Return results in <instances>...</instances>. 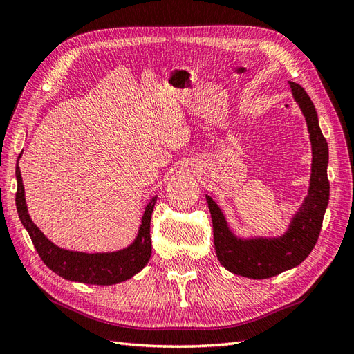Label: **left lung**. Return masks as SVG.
I'll return each mask as SVG.
<instances>
[{
  "label": "left lung",
  "instance_id": "1",
  "mask_svg": "<svg viewBox=\"0 0 354 354\" xmlns=\"http://www.w3.org/2000/svg\"><path fill=\"white\" fill-rule=\"evenodd\" d=\"M288 84L306 118L313 159L308 194L294 214L286 232L276 238H239L229 227L217 202L208 195L205 196L212 218L214 245L218 261L224 269L250 279H267L303 263L317 242L329 202L328 143L320 131L315 104L301 85L292 81Z\"/></svg>",
  "mask_w": 354,
  "mask_h": 354
}]
</instances>
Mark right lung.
Masks as SVG:
<instances>
[{
  "label": "right lung",
  "instance_id": "obj_1",
  "mask_svg": "<svg viewBox=\"0 0 354 354\" xmlns=\"http://www.w3.org/2000/svg\"><path fill=\"white\" fill-rule=\"evenodd\" d=\"M20 156H22V153L17 158L16 167L17 214L24 227L28 230L32 243H34L41 260L44 261L50 270L63 277V279L72 282H81L87 285H115L130 279V277H133L143 269L152 254L151 217L158 195L149 201L143 212L142 224L138 227L137 236L127 248L113 252L93 254L65 250L53 243L29 217L22 174H20L19 168Z\"/></svg>",
  "mask_w": 354,
  "mask_h": 354
}]
</instances>
